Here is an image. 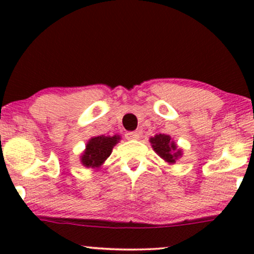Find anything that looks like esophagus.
<instances>
[{
  "label": "esophagus",
  "instance_id": "esophagus-1",
  "mask_svg": "<svg viewBox=\"0 0 254 254\" xmlns=\"http://www.w3.org/2000/svg\"><path fill=\"white\" fill-rule=\"evenodd\" d=\"M127 139H138L139 133L137 132V131H130V132L127 133Z\"/></svg>",
  "mask_w": 254,
  "mask_h": 254
}]
</instances>
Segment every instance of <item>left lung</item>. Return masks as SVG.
<instances>
[{"instance_id": "left-lung-1", "label": "left lung", "mask_w": 254, "mask_h": 254, "mask_svg": "<svg viewBox=\"0 0 254 254\" xmlns=\"http://www.w3.org/2000/svg\"><path fill=\"white\" fill-rule=\"evenodd\" d=\"M149 142L154 151L167 164H176L177 160L183 156V150L178 148L177 143L170 135L159 133V135L150 137Z\"/></svg>"}]
</instances>
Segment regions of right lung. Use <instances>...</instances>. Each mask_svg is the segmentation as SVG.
<instances>
[{
    "label": "right lung",
    "mask_w": 254,
    "mask_h": 254,
    "mask_svg": "<svg viewBox=\"0 0 254 254\" xmlns=\"http://www.w3.org/2000/svg\"><path fill=\"white\" fill-rule=\"evenodd\" d=\"M121 141V136H95L92 137L86 144V149L82 151L80 156V161L84 167L98 170L104 162L106 161L107 157L112 153L113 147Z\"/></svg>",
    "instance_id": "obj_1"
}]
</instances>
